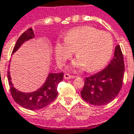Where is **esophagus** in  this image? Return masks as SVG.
<instances>
[{
	"label": "esophagus",
	"instance_id": "esophagus-1",
	"mask_svg": "<svg viewBox=\"0 0 134 134\" xmlns=\"http://www.w3.org/2000/svg\"><path fill=\"white\" fill-rule=\"evenodd\" d=\"M76 76H72V75H70L69 74H64V79H74Z\"/></svg>",
	"mask_w": 134,
	"mask_h": 134
}]
</instances>
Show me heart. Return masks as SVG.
<instances>
[{"label":"heart","instance_id":"b5f03b06","mask_svg":"<svg viewBox=\"0 0 134 134\" xmlns=\"http://www.w3.org/2000/svg\"><path fill=\"white\" fill-rule=\"evenodd\" d=\"M113 50V40L110 34L87 26L71 29L65 34V42H57L55 46V58L60 65L75 51L78 59L73 62L71 68H86L89 72L102 69L110 59Z\"/></svg>","mask_w":134,"mask_h":134}]
</instances>
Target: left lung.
I'll use <instances>...</instances> for the list:
<instances>
[{"label":"left lung","instance_id":"obj_1","mask_svg":"<svg viewBox=\"0 0 134 134\" xmlns=\"http://www.w3.org/2000/svg\"><path fill=\"white\" fill-rule=\"evenodd\" d=\"M124 71L123 55L118 44L109 65L101 71L85 79L81 91L83 99L94 105H107L112 102L121 90Z\"/></svg>","mask_w":134,"mask_h":134}]
</instances>
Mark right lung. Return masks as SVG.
<instances>
[{"label":"right lung","mask_w":134,"mask_h":134,"mask_svg":"<svg viewBox=\"0 0 134 134\" xmlns=\"http://www.w3.org/2000/svg\"><path fill=\"white\" fill-rule=\"evenodd\" d=\"M35 37L32 28H29L19 37L14 47L12 53H15L24 42ZM8 84L10 92L14 101L23 108L34 110H39L53 102L58 96V85L63 79V73L53 74L50 73L44 84L40 89L33 92L24 93L18 91L13 87L10 72L8 71Z\"/></svg>","instance_id":"right-lung-1"}]
</instances>
